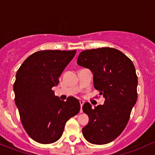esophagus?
I'll return each mask as SVG.
<instances>
[{"label": "esophagus", "instance_id": "esophagus-1", "mask_svg": "<svg viewBox=\"0 0 155 155\" xmlns=\"http://www.w3.org/2000/svg\"><path fill=\"white\" fill-rule=\"evenodd\" d=\"M80 104H81V110H80V112H81V113H83L82 107H83V105H84V101H82V100H80Z\"/></svg>", "mask_w": 155, "mask_h": 155}]
</instances>
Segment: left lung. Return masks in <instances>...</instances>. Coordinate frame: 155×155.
<instances>
[{"mask_svg": "<svg viewBox=\"0 0 155 155\" xmlns=\"http://www.w3.org/2000/svg\"><path fill=\"white\" fill-rule=\"evenodd\" d=\"M77 63L92 71L94 87L105 99L94 109L88 102L84 104L89 123L83 127V134L92 144L110 143L123 131L137 102L135 67L127 56L112 48L84 51Z\"/></svg>", "mask_w": 155, "mask_h": 155, "instance_id": "obj_1", "label": "left lung"}]
</instances>
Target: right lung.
Instances as JSON below:
<instances>
[{
  "instance_id": "add662e5",
  "label": "right lung",
  "mask_w": 155,
  "mask_h": 155,
  "mask_svg": "<svg viewBox=\"0 0 155 155\" xmlns=\"http://www.w3.org/2000/svg\"><path fill=\"white\" fill-rule=\"evenodd\" d=\"M76 51L46 50L28 57L18 68L13 86L15 103L28 134L36 142L50 144L63 134L65 125L79 113L77 98L61 101L52 87L71 62Z\"/></svg>"
}]
</instances>
